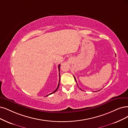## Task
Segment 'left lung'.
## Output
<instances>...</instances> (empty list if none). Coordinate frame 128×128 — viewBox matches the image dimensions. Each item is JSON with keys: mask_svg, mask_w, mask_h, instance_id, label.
<instances>
[{"mask_svg": "<svg viewBox=\"0 0 128 128\" xmlns=\"http://www.w3.org/2000/svg\"><path fill=\"white\" fill-rule=\"evenodd\" d=\"M74 79H75V81H76V82L77 83V81H76V78H75V76H74ZM80 89H81V88H80Z\"/></svg>", "mask_w": 128, "mask_h": 128, "instance_id": "8db88e82", "label": "left lung"}]
</instances>
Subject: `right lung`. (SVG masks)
<instances>
[{"label":"right lung","mask_w":128,"mask_h":128,"mask_svg":"<svg viewBox=\"0 0 128 128\" xmlns=\"http://www.w3.org/2000/svg\"><path fill=\"white\" fill-rule=\"evenodd\" d=\"M60 65H58V70H59V78H60V80H59V82H58V87H57L56 89L55 90L54 92H52V93H51L50 94H48V95H47V96H49V95H50V94H53V93H55V92H56V91L58 90V87H59V86H60Z\"/></svg>","instance_id":"add662e5"}]
</instances>
